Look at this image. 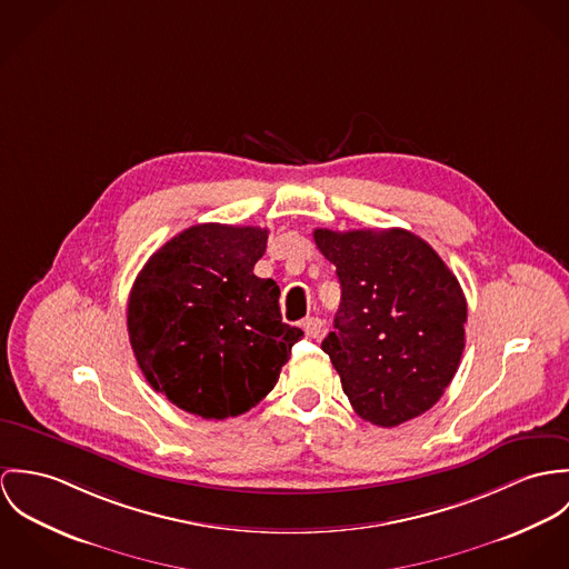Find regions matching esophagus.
<instances>
[{
  "label": "esophagus",
  "instance_id": "obj_1",
  "mask_svg": "<svg viewBox=\"0 0 569 569\" xmlns=\"http://www.w3.org/2000/svg\"><path fill=\"white\" fill-rule=\"evenodd\" d=\"M303 331L310 336V338H318L322 333V320L316 318V316H308L303 322H301Z\"/></svg>",
  "mask_w": 569,
  "mask_h": 569
}]
</instances>
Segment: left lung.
Returning a JSON list of instances; mask_svg holds the SVG:
<instances>
[{"label": "left lung", "instance_id": "1", "mask_svg": "<svg viewBox=\"0 0 569 569\" xmlns=\"http://www.w3.org/2000/svg\"><path fill=\"white\" fill-rule=\"evenodd\" d=\"M340 281V310L322 351L353 410L395 428L430 410L456 376L467 301L437 251L406 229H316Z\"/></svg>", "mask_w": 569, "mask_h": 569}]
</instances>
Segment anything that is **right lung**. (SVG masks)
<instances>
[{
    "label": "right lung",
    "instance_id": "obj_1",
    "mask_svg": "<svg viewBox=\"0 0 569 569\" xmlns=\"http://www.w3.org/2000/svg\"><path fill=\"white\" fill-rule=\"evenodd\" d=\"M268 229L196 224L166 242L128 297V338L148 383L202 419L238 417L277 383L303 331L279 286L253 272Z\"/></svg>",
    "mask_w": 569,
    "mask_h": 569
}]
</instances>
